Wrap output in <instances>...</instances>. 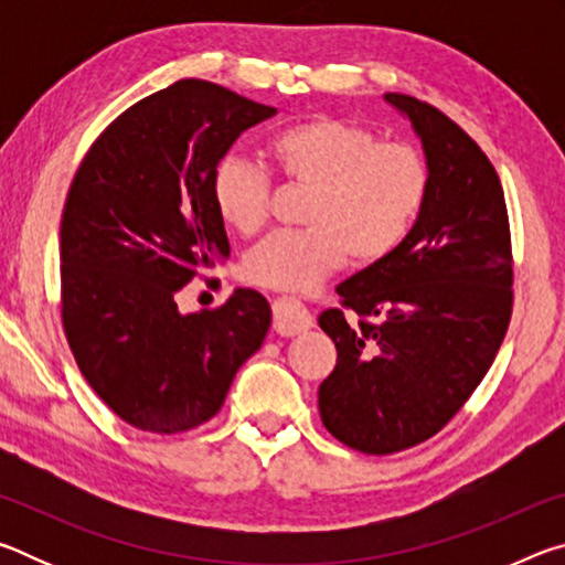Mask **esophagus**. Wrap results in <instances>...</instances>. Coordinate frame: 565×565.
<instances>
[{
    "label": "esophagus",
    "mask_w": 565,
    "mask_h": 565,
    "mask_svg": "<svg viewBox=\"0 0 565 565\" xmlns=\"http://www.w3.org/2000/svg\"><path fill=\"white\" fill-rule=\"evenodd\" d=\"M274 329L281 337H294V333H301L313 327L311 311L306 309L301 299L296 296H276L274 303Z\"/></svg>",
    "instance_id": "esophagus-1"
}]
</instances>
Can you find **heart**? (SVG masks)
<instances>
[{
    "mask_svg": "<svg viewBox=\"0 0 565 565\" xmlns=\"http://www.w3.org/2000/svg\"><path fill=\"white\" fill-rule=\"evenodd\" d=\"M274 169L309 189L303 228L264 238L248 252V281L303 294L349 259L376 264L404 242L428 196V164L406 141H379L374 131L317 117L276 131L266 145ZM222 222L242 236L269 218L271 177L259 164L228 157L212 177Z\"/></svg>",
    "mask_w": 565,
    "mask_h": 565,
    "instance_id": "1",
    "label": "heart"
}]
</instances>
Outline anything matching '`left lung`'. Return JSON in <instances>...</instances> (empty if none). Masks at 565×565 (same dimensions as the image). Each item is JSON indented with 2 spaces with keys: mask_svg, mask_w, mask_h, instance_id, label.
Returning <instances> with one entry per match:
<instances>
[{
  "mask_svg": "<svg viewBox=\"0 0 565 565\" xmlns=\"http://www.w3.org/2000/svg\"><path fill=\"white\" fill-rule=\"evenodd\" d=\"M384 99L424 145L428 196L404 242L339 284L341 309L319 317L337 343L319 386L321 420L343 446L374 456L441 431L491 369L513 311L509 212L489 157L431 104Z\"/></svg>",
  "mask_w": 565,
  "mask_h": 565,
  "instance_id": "1",
  "label": "left lung"
}]
</instances>
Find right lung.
<instances>
[{
    "label": "right lung",
    "instance_id": "add662e5",
    "mask_svg": "<svg viewBox=\"0 0 565 565\" xmlns=\"http://www.w3.org/2000/svg\"><path fill=\"white\" fill-rule=\"evenodd\" d=\"M274 114L179 79L119 114L76 169L60 228L62 323L82 376L134 428L206 424L271 327L254 289L196 313L177 309V291L228 256L214 169Z\"/></svg>",
    "mask_w": 565,
    "mask_h": 565
}]
</instances>
